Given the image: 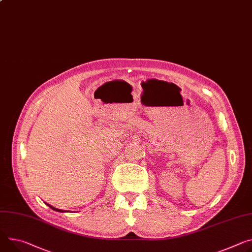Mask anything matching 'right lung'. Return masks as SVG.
<instances>
[{"label": "right lung", "instance_id": "right-lung-1", "mask_svg": "<svg viewBox=\"0 0 252 252\" xmlns=\"http://www.w3.org/2000/svg\"><path fill=\"white\" fill-rule=\"evenodd\" d=\"M47 204V203H46ZM49 207L51 208V209H53V210H55V211H57V212H65V210H61V209H57V208H55V207H53V206H51V205H49V204H47Z\"/></svg>", "mask_w": 252, "mask_h": 252}]
</instances>
